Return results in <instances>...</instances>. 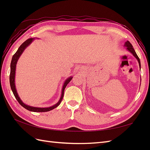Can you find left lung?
Instances as JSON below:
<instances>
[{
  "label": "left lung",
  "instance_id": "8db88e82",
  "mask_svg": "<svg viewBox=\"0 0 150 150\" xmlns=\"http://www.w3.org/2000/svg\"><path fill=\"white\" fill-rule=\"evenodd\" d=\"M124 46L126 47V49L128 50L129 52H131L133 54V55L137 59L138 62H139V67H140V68H141V61H140V59L139 58V57L137 56V53L135 52L134 49H133V46L132 45V44L130 43L129 41L127 40L126 42H125V44H124Z\"/></svg>",
  "mask_w": 150,
  "mask_h": 150
}]
</instances>
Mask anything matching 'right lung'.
I'll use <instances>...</instances> for the list:
<instances>
[{"instance_id": "right-lung-1", "label": "right lung", "mask_w": 150, "mask_h": 150, "mask_svg": "<svg viewBox=\"0 0 150 150\" xmlns=\"http://www.w3.org/2000/svg\"><path fill=\"white\" fill-rule=\"evenodd\" d=\"M35 39V38H30V39H28L26 40L25 42L22 43L21 46L18 47V50L16 52V53L14 54L13 56L12 57L11 59V65H10V75H9V83H10V86L11 89L13 91V93L15 97L16 98V99L17 100L18 102V103L20 104L22 107H24V108H26V110L31 111H33V112H46V111H49L52 110L54 108H57V106L61 103V101L62 100V98L64 97V90L66 87L67 84H68L69 82L71 81L72 79V77H69L68 79H67L65 81L64 83V85L62 86V93H61V97H60V99L59 100L58 103L55 104L53 106L48 107V108H37V107H33V106H28V105H26V104H24L23 102H22L20 97H18V95L17 93V91L16 90V88H15V69H16V65H17V63L18 60L19 59V57H21L22 55V53H23L24 50L26 48V47L30 45V44L33 42V40Z\"/></svg>"}]
</instances>
